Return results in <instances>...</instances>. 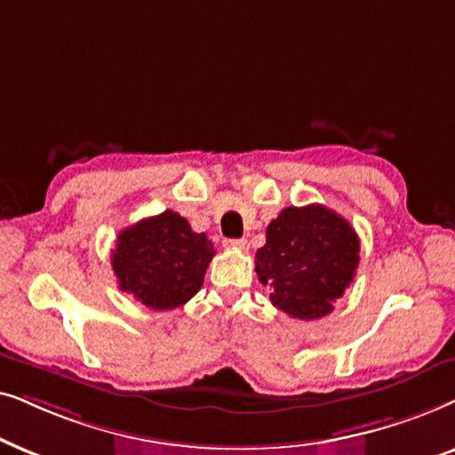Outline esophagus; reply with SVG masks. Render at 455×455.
<instances>
[{"mask_svg": "<svg viewBox=\"0 0 455 455\" xmlns=\"http://www.w3.org/2000/svg\"><path fill=\"white\" fill-rule=\"evenodd\" d=\"M227 247H233V250H247V239H228Z\"/></svg>", "mask_w": 455, "mask_h": 455, "instance_id": "34e87169", "label": "esophagus"}]
</instances>
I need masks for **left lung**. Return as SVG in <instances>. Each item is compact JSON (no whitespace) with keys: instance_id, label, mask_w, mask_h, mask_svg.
Listing matches in <instances>:
<instances>
[{"instance_id":"obj_1","label":"left lung","mask_w":455,"mask_h":455,"mask_svg":"<svg viewBox=\"0 0 455 455\" xmlns=\"http://www.w3.org/2000/svg\"><path fill=\"white\" fill-rule=\"evenodd\" d=\"M358 262L360 239L343 216L320 204L291 205L266 228L256 272L272 287V306L293 318L316 320L332 312Z\"/></svg>"}]
</instances>
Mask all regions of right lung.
Masks as SVG:
<instances>
[{"instance_id":"obj_1","label":"right lung","mask_w":455,"mask_h":455,"mask_svg":"<svg viewBox=\"0 0 455 455\" xmlns=\"http://www.w3.org/2000/svg\"><path fill=\"white\" fill-rule=\"evenodd\" d=\"M205 233L191 231L177 212L143 218L118 233L112 268L118 287L151 310H172L202 289L214 258Z\"/></svg>"}]
</instances>
